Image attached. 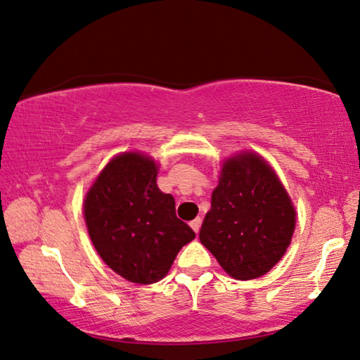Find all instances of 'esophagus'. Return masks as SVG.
<instances>
[{"mask_svg": "<svg viewBox=\"0 0 360 360\" xmlns=\"http://www.w3.org/2000/svg\"><path fill=\"white\" fill-rule=\"evenodd\" d=\"M191 227L193 229L195 233H198V231H200V227H202V219H200V217L193 219V221L191 222Z\"/></svg>", "mask_w": 360, "mask_h": 360, "instance_id": "esophagus-1", "label": "esophagus"}]
</instances>
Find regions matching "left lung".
<instances>
[{
  "instance_id": "obj_1",
  "label": "left lung",
  "mask_w": 360,
  "mask_h": 360,
  "mask_svg": "<svg viewBox=\"0 0 360 360\" xmlns=\"http://www.w3.org/2000/svg\"><path fill=\"white\" fill-rule=\"evenodd\" d=\"M294 229V206L264 158L243 152L224 163L200 241L230 276L246 281L270 271Z\"/></svg>"
}]
</instances>
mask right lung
Returning a JSON list of instances; mask_svg holds the SVG:
<instances>
[{
	"label": "right lung",
	"mask_w": 360,
	"mask_h": 360,
	"mask_svg": "<svg viewBox=\"0 0 360 360\" xmlns=\"http://www.w3.org/2000/svg\"><path fill=\"white\" fill-rule=\"evenodd\" d=\"M85 224L109 268L138 284L167 275L195 231L176 216L173 195L157 187L149 157L127 152L112 158L85 197Z\"/></svg>",
	"instance_id": "add662e5"
}]
</instances>
